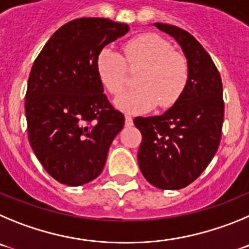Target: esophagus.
Instances as JSON below:
<instances>
[{
    "label": "esophagus",
    "instance_id": "1",
    "mask_svg": "<svg viewBox=\"0 0 249 249\" xmlns=\"http://www.w3.org/2000/svg\"><path fill=\"white\" fill-rule=\"evenodd\" d=\"M133 124H134L133 118H131L130 115H125V125H126V126H131Z\"/></svg>",
    "mask_w": 249,
    "mask_h": 249
}]
</instances>
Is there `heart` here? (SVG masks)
Returning a JSON list of instances; mask_svg holds the SVG:
<instances>
[{"label":"heart","instance_id":"obj_1","mask_svg":"<svg viewBox=\"0 0 249 249\" xmlns=\"http://www.w3.org/2000/svg\"><path fill=\"white\" fill-rule=\"evenodd\" d=\"M124 57L110 47L100 49L95 69L103 86L113 95L126 86L127 69H140L134 90L125 91L115 99V105L127 113H145L159 103L170 108L180 99L190 77L189 60L161 36L145 33L126 42Z\"/></svg>","mask_w":249,"mask_h":249}]
</instances>
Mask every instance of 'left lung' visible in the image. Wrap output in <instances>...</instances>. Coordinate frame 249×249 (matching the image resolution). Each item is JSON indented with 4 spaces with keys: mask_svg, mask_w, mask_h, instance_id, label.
Returning <instances> with one entry per match:
<instances>
[{
    "mask_svg": "<svg viewBox=\"0 0 249 249\" xmlns=\"http://www.w3.org/2000/svg\"><path fill=\"white\" fill-rule=\"evenodd\" d=\"M154 26L178 42L189 60L190 77L170 110L134 119L142 135L138 162L152 186L178 190L205 171L218 149L225 115L223 87L213 60L194 36L171 24Z\"/></svg>",
    "mask_w": 249,
    "mask_h": 249,
    "instance_id": "1",
    "label": "left lung"
}]
</instances>
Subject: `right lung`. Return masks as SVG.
<instances>
[{"label": "right lung", "instance_id": "obj_1", "mask_svg": "<svg viewBox=\"0 0 249 249\" xmlns=\"http://www.w3.org/2000/svg\"><path fill=\"white\" fill-rule=\"evenodd\" d=\"M127 31V24L108 18L73 19L33 62L24 103L28 139L44 170L63 185L97 178L124 126V114L104 94L95 58Z\"/></svg>", "mask_w": 249, "mask_h": 249}]
</instances>
